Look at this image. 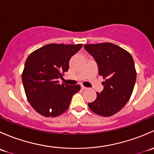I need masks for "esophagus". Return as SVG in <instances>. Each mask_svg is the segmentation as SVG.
<instances>
[{"mask_svg": "<svg viewBox=\"0 0 154 154\" xmlns=\"http://www.w3.org/2000/svg\"><path fill=\"white\" fill-rule=\"evenodd\" d=\"M86 88H87L86 87H85V86H81V89H82V90H86Z\"/></svg>", "mask_w": 154, "mask_h": 154, "instance_id": "1", "label": "esophagus"}]
</instances>
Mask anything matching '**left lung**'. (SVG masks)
I'll return each instance as SVG.
<instances>
[{"label":"left lung","instance_id":"8db88e82","mask_svg":"<svg viewBox=\"0 0 154 154\" xmlns=\"http://www.w3.org/2000/svg\"><path fill=\"white\" fill-rule=\"evenodd\" d=\"M85 50L92 56L98 73L105 81L103 91L88 106L93 112L111 116L120 111L128 102L136 80V71L131 54L109 42L85 45Z\"/></svg>","mask_w":154,"mask_h":154}]
</instances>
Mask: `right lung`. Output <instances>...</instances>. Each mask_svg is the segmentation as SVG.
<instances>
[{
    "mask_svg": "<svg viewBox=\"0 0 154 154\" xmlns=\"http://www.w3.org/2000/svg\"><path fill=\"white\" fill-rule=\"evenodd\" d=\"M82 44H49L31 53L23 71L22 83L32 108L45 117H56L67 110L80 86L60 84L59 79L69 68L72 56Z\"/></svg>",
    "mask_w": 154,
    "mask_h": 154,
    "instance_id": "obj_1",
    "label": "right lung"
}]
</instances>
